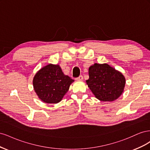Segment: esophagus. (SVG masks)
Instances as JSON below:
<instances>
[{
  "label": "esophagus",
  "instance_id": "obj_1",
  "mask_svg": "<svg viewBox=\"0 0 150 150\" xmlns=\"http://www.w3.org/2000/svg\"><path fill=\"white\" fill-rule=\"evenodd\" d=\"M76 79V80H78V81L83 80V76H79L78 77V78H77Z\"/></svg>",
  "mask_w": 150,
  "mask_h": 150
}]
</instances>
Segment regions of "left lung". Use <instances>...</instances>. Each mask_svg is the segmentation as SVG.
<instances>
[{"label":"left lung","instance_id":"8db88e82","mask_svg":"<svg viewBox=\"0 0 150 150\" xmlns=\"http://www.w3.org/2000/svg\"><path fill=\"white\" fill-rule=\"evenodd\" d=\"M88 87L101 101H113L124 91L126 79L121 72L107 64H97L89 68Z\"/></svg>","mask_w":150,"mask_h":150}]
</instances>
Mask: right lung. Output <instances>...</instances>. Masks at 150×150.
I'll return each instance as SVG.
<instances>
[{"label":"right lung","instance_id":"1","mask_svg":"<svg viewBox=\"0 0 150 150\" xmlns=\"http://www.w3.org/2000/svg\"><path fill=\"white\" fill-rule=\"evenodd\" d=\"M74 81L63 73L59 65L49 64L35 74L33 86L35 92L42 101L56 104L62 100Z\"/></svg>","mask_w":150,"mask_h":150}]
</instances>
